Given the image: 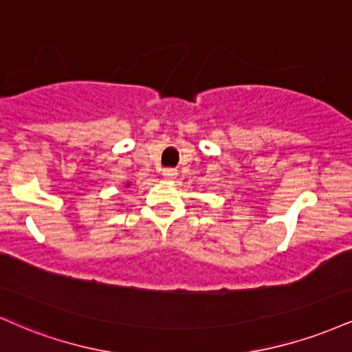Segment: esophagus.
<instances>
[{
    "instance_id": "34e87169",
    "label": "esophagus",
    "mask_w": 352,
    "mask_h": 352,
    "mask_svg": "<svg viewBox=\"0 0 352 352\" xmlns=\"http://www.w3.org/2000/svg\"><path fill=\"white\" fill-rule=\"evenodd\" d=\"M162 175H164L167 180H173V179H175V177H177V170H175V168H164Z\"/></svg>"
}]
</instances>
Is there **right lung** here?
<instances>
[{
	"label": "right lung",
	"instance_id": "obj_1",
	"mask_svg": "<svg viewBox=\"0 0 352 352\" xmlns=\"http://www.w3.org/2000/svg\"><path fill=\"white\" fill-rule=\"evenodd\" d=\"M125 187H131V182H127V184H125Z\"/></svg>",
	"mask_w": 352,
	"mask_h": 352
}]
</instances>
